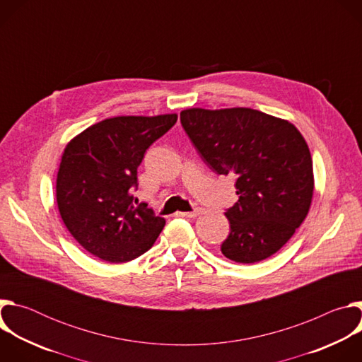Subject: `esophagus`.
<instances>
[{
    "label": "esophagus",
    "instance_id": "34e87169",
    "mask_svg": "<svg viewBox=\"0 0 362 362\" xmlns=\"http://www.w3.org/2000/svg\"><path fill=\"white\" fill-rule=\"evenodd\" d=\"M202 214V209H194V211H192V212H180V214H177L179 216H185V218H196V216H199Z\"/></svg>",
    "mask_w": 362,
    "mask_h": 362
}]
</instances>
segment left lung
I'll list each match as a JSON object with an SVG mask.
<instances>
[{"label": "left lung", "instance_id": "left-lung-1", "mask_svg": "<svg viewBox=\"0 0 362 362\" xmlns=\"http://www.w3.org/2000/svg\"><path fill=\"white\" fill-rule=\"evenodd\" d=\"M180 122L206 165L236 176L239 200L225 212L230 233L222 253L238 264L276 253L311 208L314 170L303 136L288 120L246 107L186 109Z\"/></svg>", "mask_w": 362, "mask_h": 362}]
</instances>
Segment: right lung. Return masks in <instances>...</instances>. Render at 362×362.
Instances as JSON below:
<instances>
[{"mask_svg":"<svg viewBox=\"0 0 362 362\" xmlns=\"http://www.w3.org/2000/svg\"><path fill=\"white\" fill-rule=\"evenodd\" d=\"M177 115L119 116L71 139L62 156L56 196L71 236L101 261L122 264L147 252L166 221L147 204L134 206L137 168L146 150Z\"/></svg>","mask_w":362,"mask_h":362,"instance_id":"1","label":"right lung"}]
</instances>
